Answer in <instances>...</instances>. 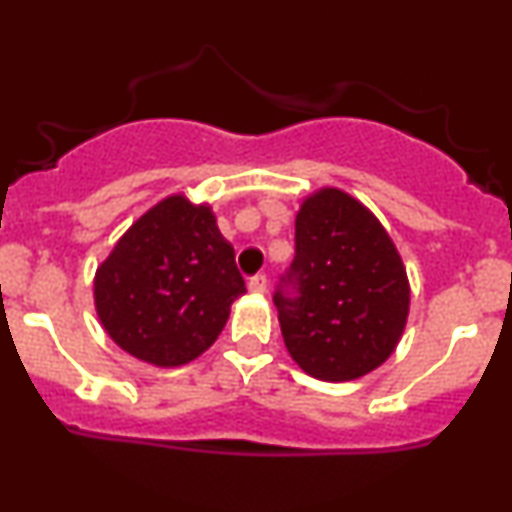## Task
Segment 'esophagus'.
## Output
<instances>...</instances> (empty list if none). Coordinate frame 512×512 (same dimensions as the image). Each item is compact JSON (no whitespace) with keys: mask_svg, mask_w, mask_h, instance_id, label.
Masks as SVG:
<instances>
[{"mask_svg":"<svg viewBox=\"0 0 512 512\" xmlns=\"http://www.w3.org/2000/svg\"><path fill=\"white\" fill-rule=\"evenodd\" d=\"M248 289L252 293H264V291H267V276H264V274L250 276V279H248Z\"/></svg>","mask_w":512,"mask_h":512,"instance_id":"1","label":"esophagus"}]
</instances>
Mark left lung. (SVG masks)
Listing matches in <instances>:
<instances>
[{
    "instance_id": "1",
    "label": "left lung",
    "mask_w": 512,
    "mask_h": 512,
    "mask_svg": "<svg viewBox=\"0 0 512 512\" xmlns=\"http://www.w3.org/2000/svg\"><path fill=\"white\" fill-rule=\"evenodd\" d=\"M293 361L344 383L387 361L409 315L402 257L380 221L342 190L325 187L296 216V255L274 291Z\"/></svg>"
}]
</instances>
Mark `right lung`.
<instances>
[{
    "label": "right lung",
    "mask_w": 512,
    "mask_h": 512,
    "mask_svg": "<svg viewBox=\"0 0 512 512\" xmlns=\"http://www.w3.org/2000/svg\"><path fill=\"white\" fill-rule=\"evenodd\" d=\"M243 293L236 252L211 209L182 195L163 199L134 221L93 281L110 339L163 368L204 354Z\"/></svg>",
    "instance_id": "1"
}]
</instances>
